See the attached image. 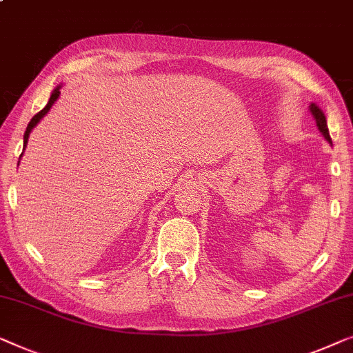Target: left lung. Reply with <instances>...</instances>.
Wrapping results in <instances>:
<instances>
[{"instance_id":"obj_1","label":"left lung","mask_w":353,"mask_h":353,"mask_svg":"<svg viewBox=\"0 0 353 353\" xmlns=\"http://www.w3.org/2000/svg\"><path fill=\"white\" fill-rule=\"evenodd\" d=\"M310 113H312L314 119L316 122V127H319V130L321 132V135L325 137V140L330 143V145H333V141H331V137H330V130H328V124H326V116L323 111H321V108L319 105L315 103H310Z\"/></svg>"}]
</instances>
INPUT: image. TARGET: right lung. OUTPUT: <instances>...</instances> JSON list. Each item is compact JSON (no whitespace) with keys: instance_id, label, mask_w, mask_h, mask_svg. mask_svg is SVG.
I'll return each instance as SVG.
<instances>
[{"instance_id":"1","label":"right lung","mask_w":353,"mask_h":353,"mask_svg":"<svg viewBox=\"0 0 353 353\" xmlns=\"http://www.w3.org/2000/svg\"><path fill=\"white\" fill-rule=\"evenodd\" d=\"M60 89H62V85H57V88H55V89L52 90V94H50V99H49V101H48V105H46L44 108L41 110L38 114H34V116L32 117V121L28 122L27 130H25V134H23V151H25V148H27V145H28V139H30V134H32V130L34 129V127L38 125V122H39L41 119H43V117H44L46 114L49 113V110L52 108L55 101H57V99L60 97ZM23 151H22V154H20V157H19V162H20V159H22Z\"/></svg>"}]
</instances>
